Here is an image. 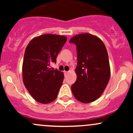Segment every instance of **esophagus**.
<instances>
[{
	"instance_id": "34e87169",
	"label": "esophagus",
	"mask_w": 133,
	"mask_h": 133,
	"mask_svg": "<svg viewBox=\"0 0 133 133\" xmlns=\"http://www.w3.org/2000/svg\"><path fill=\"white\" fill-rule=\"evenodd\" d=\"M64 73H65V74H66L67 75V74H68L69 73V71H65Z\"/></svg>"
}]
</instances>
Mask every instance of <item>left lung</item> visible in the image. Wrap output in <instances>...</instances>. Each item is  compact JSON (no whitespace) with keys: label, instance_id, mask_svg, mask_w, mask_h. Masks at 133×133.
Returning a JSON list of instances; mask_svg holds the SVG:
<instances>
[{"label":"left lung","instance_id":"1","mask_svg":"<svg viewBox=\"0 0 133 133\" xmlns=\"http://www.w3.org/2000/svg\"><path fill=\"white\" fill-rule=\"evenodd\" d=\"M69 43L76 45L77 79L71 86L73 95L83 103L97 100L110 78V67L106 46L99 38L91 34H80Z\"/></svg>","mask_w":133,"mask_h":133}]
</instances>
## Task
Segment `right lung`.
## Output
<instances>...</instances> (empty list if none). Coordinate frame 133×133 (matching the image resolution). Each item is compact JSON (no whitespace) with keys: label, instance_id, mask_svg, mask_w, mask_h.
<instances>
[{"label":"right lung","instance_id":"obj_1","mask_svg":"<svg viewBox=\"0 0 133 133\" xmlns=\"http://www.w3.org/2000/svg\"><path fill=\"white\" fill-rule=\"evenodd\" d=\"M67 41L65 36L44 34L34 38L25 49L22 65L23 82L32 97L48 104L57 98L64 74L49 68Z\"/></svg>","mask_w":133,"mask_h":133}]
</instances>
